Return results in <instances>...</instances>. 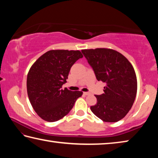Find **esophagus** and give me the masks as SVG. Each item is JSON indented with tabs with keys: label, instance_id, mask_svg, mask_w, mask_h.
<instances>
[{
	"label": "esophagus",
	"instance_id": "34e87169",
	"mask_svg": "<svg viewBox=\"0 0 158 158\" xmlns=\"http://www.w3.org/2000/svg\"><path fill=\"white\" fill-rule=\"evenodd\" d=\"M83 94H84V95H85V96H87V95H89V94H90V93H89V92H83Z\"/></svg>",
	"mask_w": 158,
	"mask_h": 158
}]
</instances>
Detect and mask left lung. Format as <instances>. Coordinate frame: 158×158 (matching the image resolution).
<instances>
[{
    "instance_id": "8db88e82",
    "label": "left lung",
    "mask_w": 158,
    "mask_h": 158,
    "mask_svg": "<svg viewBox=\"0 0 158 158\" xmlns=\"http://www.w3.org/2000/svg\"><path fill=\"white\" fill-rule=\"evenodd\" d=\"M82 52L93 68L96 79L106 83L104 94L95 95L97 103L90 107L105 122H117L131 109L137 94L135 69L127 58L117 51L99 48Z\"/></svg>"
}]
</instances>
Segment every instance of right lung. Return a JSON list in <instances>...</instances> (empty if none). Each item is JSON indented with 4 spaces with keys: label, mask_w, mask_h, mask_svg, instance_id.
<instances>
[{
    "label": "right lung",
    "mask_w": 158,
    "mask_h": 158,
    "mask_svg": "<svg viewBox=\"0 0 158 158\" xmlns=\"http://www.w3.org/2000/svg\"><path fill=\"white\" fill-rule=\"evenodd\" d=\"M82 57L77 50H51L30 67L27 76V96L33 109L44 121L54 122L61 119L82 95V92L62 88L71 66Z\"/></svg>",
    "instance_id": "right-lung-1"
}]
</instances>
